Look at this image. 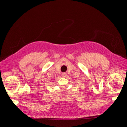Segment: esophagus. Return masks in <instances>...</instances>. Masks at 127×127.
<instances>
[{"instance_id":"obj_1","label":"esophagus","mask_w":127,"mask_h":127,"mask_svg":"<svg viewBox=\"0 0 127 127\" xmlns=\"http://www.w3.org/2000/svg\"><path fill=\"white\" fill-rule=\"evenodd\" d=\"M62 76H63V77H66V76H67V74L66 72H63L62 74Z\"/></svg>"}]
</instances>
